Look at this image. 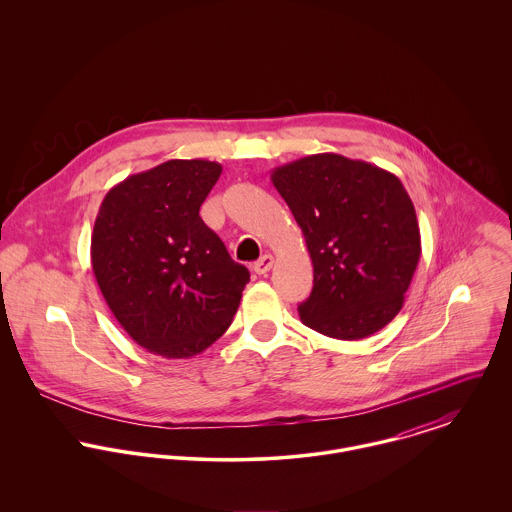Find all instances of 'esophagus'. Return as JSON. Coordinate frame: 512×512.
Instances as JSON below:
<instances>
[{"label":"esophagus","instance_id":"esophagus-1","mask_svg":"<svg viewBox=\"0 0 512 512\" xmlns=\"http://www.w3.org/2000/svg\"><path fill=\"white\" fill-rule=\"evenodd\" d=\"M272 266H274V256H272V254H264V256L254 264V272H256L258 276H264V274H268V272L272 270Z\"/></svg>","mask_w":512,"mask_h":512}]
</instances>
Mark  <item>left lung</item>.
<instances>
[{
    "label": "left lung",
    "instance_id": "1",
    "mask_svg": "<svg viewBox=\"0 0 512 512\" xmlns=\"http://www.w3.org/2000/svg\"><path fill=\"white\" fill-rule=\"evenodd\" d=\"M313 262L303 325L357 341L404 305L422 254L410 195L396 175L339 153L307 155L272 171Z\"/></svg>",
    "mask_w": 512,
    "mask_h": 512
}]
</instances>
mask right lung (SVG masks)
Listing matches in <instances>:
<instances>
[{"instance_id": "1", "label": "right lung", "mask_w": 512, "mask_h": 512, "mask_svg": "<svg viewBox=\"0 0 512 512\" xmlns=\"http://www.w3.org/2000/svg\"><path fill=\"white\" fill-rule=\"evenodd\" d=\"M222 167L171 159L112 187L92 230L98 288L124 331L153 355L189 359L228 329L250 272L199 209Z\"/></svg>"}]
</instances>
